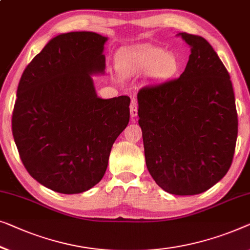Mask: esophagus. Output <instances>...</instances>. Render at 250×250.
I'll return each instance as SVG.
<instances>
[{"label":"esophagus","mask_w":250,"mask_h":250,"mask_svg":"<svg viewBox=\"0 0 250 250\" xmlns=\"http://www.w3.org/2000/svg\"><path fill=\"white\" fill-rule=\"evenodd\" d=\"M137 108H139L137 100L135 98H133L131 101V106H129V113H131L132 117H135L137 115Z\"/></svg>","instance_id":"1"}]
</instances>
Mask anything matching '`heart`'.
Masks as SVG:
<instances>
[{
  "label": "heart",
  "mask_w": 250,
  "mask_h": 250,
  "mask_svg": "<svg viewBox=\"0 0 250 250\" xmlns=\"http://www.w3.org/2000/svg\"><path fill=\"white\" fill-rule=\"evenodd\" d=\"M119 65L127 71H154L167 74L176 68V60L162 48L144 46L127 50L119 56Z\"/></svg>",
  "instance_id": "obj_1"
}]
</instances>
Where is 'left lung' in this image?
Here are the masks:
<instances>
[{"label":"left lung","mask_w":250,"mask_h":250,"mask_svg":"<svg viewBox=\"0 0 250 250\" xmlns=\"http://www.w3.org/2000/svg\"><path fill=\"white\" fill-rule=\"evenodd\" d=\"M190 46L179 78L137 93L146 167L173 195H196L221 180L233 160L238 115L232 83L203 37L177 35Z\"/></svg>","instance_id":"1"}]
</instances>
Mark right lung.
Listing matches in <instances>:
<instances>
[{
	"label": "right lung",
	"instance_id": "obj_1",
	"mask_svg": "<svg viewBox=\"0 0 250 250\" xmlns=\"http://www.w3.org/2000/svg\"><path fill=\"white\" fill-rule=\"evenodd\" d=\"M95 32L53 38L24 68L12 113V134L32 178L54 191L78 194L98 184L111 146L129 121L127 96L97 97L92 73L104 70Z\"/></svg>",
	"mask_w": 250,
	"mask_h": 250
}]
</instances>
